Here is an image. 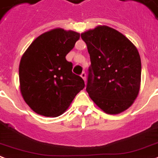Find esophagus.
I'll use <instances>...</instances> for the list:
<instances>
[{
	"label": "esophagus",
	"mask_w": 158,
	"mask_h": 158,
	"mask_svg": "<svg viewBox=\"0 0 158 158\" xmlns=\"http://www.w3.org/2000/svg\"><path fill=\"white\" fill-rule=\"evenodd\" d=\"M81 77H82L83 78V79H84V80H85V81H86V73H85V72H83L82 73H81Z\"/></svg>",
	"instance_id": "esophagus-1"
}]
</instances>
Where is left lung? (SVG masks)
<instances>
[{
  "label": "left lung",
  "instance_id": "obj_1",
  "mask_svg": "<svg viewBox=\"0 0 158 158\" xmlns=\"http://www.w3.org/2000/svg\"><path fill=\"white\" fill-rule=\"evenodd\" d=\"M90 57L86 91L107 114L131 106L140 89L141 63L135 45L120 31L99 26L81 33Z\"/></svg>",
  "mask_w": 158,
  "mask_h": 158
}]
</instances>
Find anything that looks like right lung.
Returning a JSON list of instances; mask_svg holds the SVG:
<instances>
[{"instance_id":"right-lung-1","label":"right lung","mask_w":158,"mask_h":158,"mask_svg":"<svg viewBox=\"0 0 158 158\" xmlns=\"http://www.w3.org/2000/svg\"><path fill=\"white\" fill-rule=\"evenodd\" d=\"M79 39V33L56 28L35 39L22 57L19 65L21 93L29 107L41 115L63 114L85 81L72 72L66 55Z\"/></svg>"}]
</instances>
